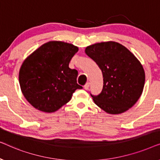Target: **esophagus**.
I'll return each instance as SVG.
<instances>
[{"label":"esophagus","instance_id":"esophagus-1","mask_svg":"<svg viewBox=\"0 0 160 160\" xmlns=\"http://www.w3.org/2000/svg\"><path fill=\"white\" fill-rule=\"evenodd\" d=\"M89 82L87 83V84L84 86V89H86V90H87V89H89Z\"/></svg>","mask_w":160,"mask_h":160}]
</instances>
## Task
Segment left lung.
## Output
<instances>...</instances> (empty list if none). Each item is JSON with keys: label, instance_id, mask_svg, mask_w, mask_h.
Returning a JSON list of instances; mask_svg holds the SVG:
<instances>
[{"label": "left lung", "instance_id": "obj_1", "mask_svg": "<svg viewBox=\"0 0 160 160\" xmlns=\"http://www.w3.org/2000/svg\"><path fill=\"white\" fill-rule=\"evenodd\" d=\"M85 52L102 71L103 87L94 102L111 114L123 113L141 97L145 72L141 62L126 47L114 41L89 46Z\"/></svg>", "mask_w": 160, "mask_h": 160}]
</instances>
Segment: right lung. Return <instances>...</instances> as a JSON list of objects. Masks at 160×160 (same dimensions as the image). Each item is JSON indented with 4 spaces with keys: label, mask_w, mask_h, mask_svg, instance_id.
<instances>
[{
    "label": "right lung",
    "mask_w": 160,
    "mask_h": 160,
    "mask_svg": "<svg viewBox=\"0 0 160 160\" xmlns=\"http://www.w3.org/2000/svg\"><path fill=\"white\" fill-rule=\"evenodd\" d=\"M78 47L62 41H49L32 52L19 73L21 90L34 108L54 112L71 99L82 87L77 84L78 71L69 62Z\"/></svg>",
    "instance_id": "obj_1"
}]
</instances>
